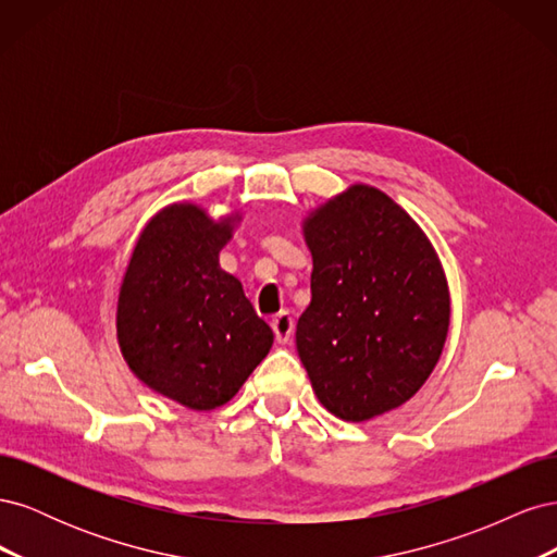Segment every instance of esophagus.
Listing matches in <instances>:
<instances>
[{
	"instance_id": "obj_1",
	"label": "esophagus",
	"mask_w": 557,
	"mask_h": 557,
	"mask_svg": "<svg viewBox=\"0 0 557 557\" xmlns=\"http://www.w3.org/2000/svg\"><path fill=\"white\" fill-rule=\"evenodd\" d=\"M272 327H274V334H276V342L288 344L290 336H293V330H295V318L288 311H281L272 318Z\"/></svg>"
}]
</instances>
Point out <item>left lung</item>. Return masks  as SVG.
Here are the masks:
<instances>
[{
    "mask_svg": "<svg viewBox=\"0 0 557 557\" xmlns=\"http://www.w3.org/2000/svg\"><path fill=\"white\" fill-rule=\"evenodd\" d=\"M311 305L297 352L323 407L362 423L401 407L428 381L450 323L440 258L385 193L352 185L305 221Z\"/></svg>",
    "mask_w": 557,
    "mask_h": 557,
    "instance_id": "1",
    "label": "left lung"
}]
</instances>
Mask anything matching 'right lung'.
Segmentation results:
<instances>
[{"instance_id": "add662e5", "label": "right lung", "mask_w": 557, "mask_h": 557, "mask_svg": "<svg viewBox=\"0 0 557 557\" xmlns=\"http://www.w3.org/2000/svg\"><path fill=\"white\" fill-rule=\"evenodd\" d=\"M237 218L215 223L195 205L150 218L117 297V344L137 379L195 411L239 393L274 332L223 272L218 252Z\"/></svg>"}]
</instances>
